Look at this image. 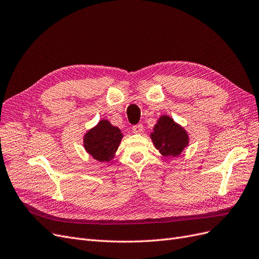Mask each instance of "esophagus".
<instances>
[{
    "label": "esophagus",
    "instance_id": "obj_1",
    "mask_svg": "<svg viewBox=\"0 0 259 259\" xmlns=\"http://www.w3.org/2000/svg\"><path fill=\"white\" fill-rule=\"evenodd\" d=\"M132 130H133V132H134V133L140 134V133L144 132V126H142V124H140V123H139V124H136V125H133Z\"/></svg>",
    "mask_w": 259,
    "mask_h": 259
}]
</instances>
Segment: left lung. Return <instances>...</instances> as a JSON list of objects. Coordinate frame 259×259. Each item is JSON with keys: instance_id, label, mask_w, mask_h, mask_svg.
Masks as SVG:
<instances>
[{"instance_id": "obj_1", "label": "left lung", "mask_w": 259, "mask_h": 259, "mask_svg": "<svg viewBox=\"0 0 259 259\" xmlns=\"http://www.w3.org/2000/svg\"><path fill=\"white\" fill-rule=\"evenodd\" d=\"M153 144L164 156H178L189 144L186 132L169 117L159 118L151 134Z\"/></svg>"}]
</instances>
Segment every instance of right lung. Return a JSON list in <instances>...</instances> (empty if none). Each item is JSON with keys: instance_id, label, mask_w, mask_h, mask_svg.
<instances>
[{"instance_id": "right-lung-1", "label": "right lung", "mask_w": 259, "mask_h": 259, "mask_svg": "<svg viewBox=\"0 0 259 259\" xmlns=\"http://www.w3.org/2000/svg\"><path fill=\"white\" fill-rule=\"evenodd\" d=\"M122 137L118 127L111 125L107 120H103L84 136V148L95 159L108 162L113 157Z\"/></svg>"}]
</instances>
